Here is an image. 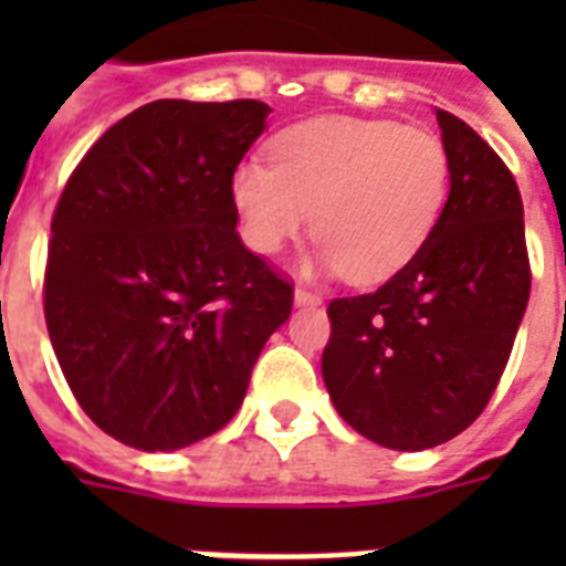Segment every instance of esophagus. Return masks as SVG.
I'll list each match as a JSON object with an SVG mask.
<instances>
[{
	"label": "esophagus",
	"instance_id": "esophagus-1",
	"mask_svg": "<svg viewBox=\"0 0 566 566\" xmlns=\"http://www.w3.org/2000/svg\"><path fill=\"white\" fill-rule=\"evenodd\" d=\"M293 300H296V305H319V296L317 291H311V287H305V284H296V293H293Z\"/></svg>",
	"mask_w": 566,
	"mask_h": 566
}]
</instances>
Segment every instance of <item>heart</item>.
<instances>
[{
    "label": "heart",
    "instance_id": "b5f03b06",
    "mask_svg": "<svg viewBox=\"0 0 566 566\" xmlns=\"http://www.w3.org/2000/svg\"><path fill=\"white\" fill-rule=\"evenodd\" d=\"M449 181L447 144L431 128L319 117L275 137L270 164H240L231 199L255 252L273 255L311 222L323 266L373 284L426 247L447 208Z\"/></svg>",
    "mask_w": 566,
    "mask_h": 566
}]
</instances>
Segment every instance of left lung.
Instances as JSON below:
<instances>
[{
  "label": "left lung",
  "instance_id": "1",
  "mask_svg": "<svg viewBox=\"0 0 566 566\" xmlns=\"http://www.w3.org/2000/svg\"><path fill=\"white\" fill-rule=\"evenodd\" d=\"M452 188L426 247L378 291L328 302L323 378L378 447L431 449L484 411L532 291L523 199L464 119L438 108Z\"/></svg>",
  "mask_w": 566,
  "mask_h": 566
}]
</instances>
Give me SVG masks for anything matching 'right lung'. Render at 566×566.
<instances>
[{"instance_id": "add662e5", "label": "right lung", "mask_w": 566, "mask_h": 566, "mask_svg": "<svg viewBox=\"0 0 566 566\" xmlns=\"http://www.w3.org/2000/svg\"><path fill=\"white\" fill-rule=\"evenodd\" d=\"M258 99H158L87 149L52 213L43 314L82 411L170 452L238 413L293 282L238 234L231 176L264 132Z\"/></svg>"}]
</instances>
